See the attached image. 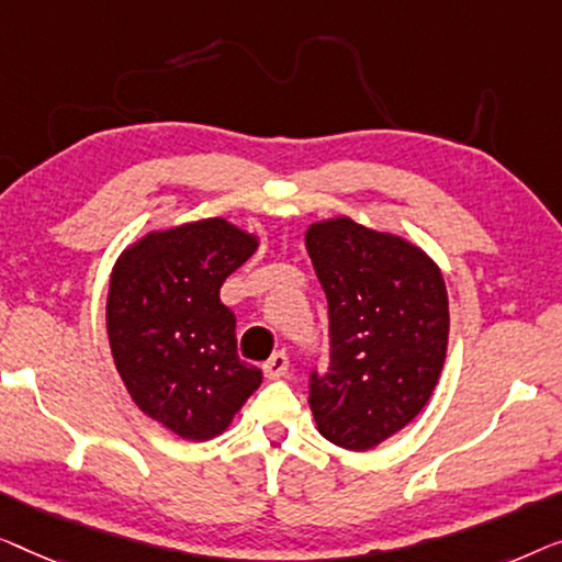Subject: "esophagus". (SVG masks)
I'll list each match as a JSON object with an SVG mask.
<instances>
[{
  "instance_id": "obj_1",
  "label": "esophagus",
  "mask_w": 562,
  "mask_h": 562,
  "mask_svg": "<svg viewBox=\"0 0 562 562\" xmlns=\"http://www.w3.org/2000/svg\"><path fill=\"white\" fill-rule=\"evenodd\" d=\"M288 369H290V359H288V353H284V351L272 353V357L267 359L265 367H262L267 379H280V376L288 374Z\"/></svg>"
}]
</instances>
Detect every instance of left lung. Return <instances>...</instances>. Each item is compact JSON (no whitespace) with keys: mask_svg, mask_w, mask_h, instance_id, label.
<instances>
[{"mask_svg":"<svg viewBox=\"0 0 562 562\" xmlns=\"http://www.w3.org/2000/svg\"><path fill=\"white\" fill-rule=\"evenodd\" d=\"M305 247L328 297L330 367L311 376L318 432L376 448L423 413L448 351V290L428 251L351 216L313 221Z\"/></svg>","mask_w":562,"mask_h":562,"instance_id":"left-lung-1","label":"left lung"}]
</instances>
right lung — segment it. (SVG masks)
Returning <instances> with one entry per match:
<instances>
[{"label": "right lung", "mask_w": 562, "mask_h": 562, "mask_svg": "<svg viewBox=\"0 0 562 562\" xmlns=\"http://www.w3.org/2000/svg\"><path fill=\"white\" fill-rule=\"evenodd\" d=\"M259 236L213 216L155 228L116 259L106 295L114 367L142 413L183 440H211L262 384L236 353L221 284Z\"/></svg>", "instance_id": "right-lung-1"}]
</instances>
